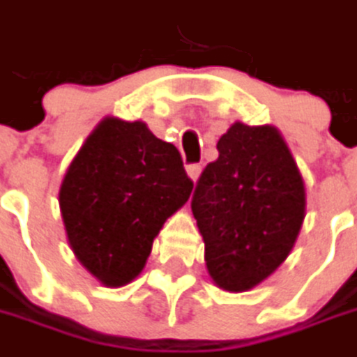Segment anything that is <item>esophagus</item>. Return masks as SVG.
<instances>
[{"instance_id": "34e87169", "label": "esophagus", "mask_w": 357, "mask_h": 357, "mask_svg": "<svg viewBox=\"0 0 357 357\" xmlns=\"http://www.w3.org/2000/svg\"><path fill=\"white\" fill-rule=\"evenodd\" d=\"M200 171H202V169H200V165H188V167H186V172H188V176H190L192 181H197V178H199Z\"/></svg>"}]
</instances>
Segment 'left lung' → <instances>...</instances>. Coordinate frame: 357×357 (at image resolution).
<instances>
[{
  "mask_svg": "<svg viewBox=\"0 0 357 357\" xmlns=\"http://www.w3.org/2000/svg\"><path fill=\"white\" fill-rule=\"evenodd\" d=\"M216 149L218 158L204 167L190 208L213 280L242 292L290 254L304 222L306 190L274 127L234 123Z\"/></svg>",
  "mask_w": 357,
  "mask_h": 357,
  "instance_id": "8db88e82",
  "label": "left lung"
}]
</instances>
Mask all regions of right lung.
Instances as JSON below:
<instances>
[{
  "mask_svg": "<svg viewBox=\"0 0 357 357\" xmlns=\"http://www.w3.org/2000/svg\"><path fill=\"white\" fill-rule=\"evenodd\" d=\"M192 186L174 144L139 121L103 119L69 165L59 190L77 260L105 286L129 284Z\"/></svg>",
  "mask_w": 357,
  "mask_h": 357,
  "instance_id": "1",
  "label": "right lung"
}]
</instances>
